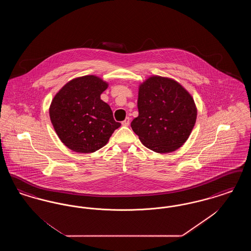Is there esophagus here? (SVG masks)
<instances>
[{
  "instance_id": "34e87169",
  "label": "esophagus",
  "mask_w": 251,
  "mask_h": 251,
  "mask_svg": "<svg viewBox=\"0 0 251 251\" xmlns=\"http://www.w3.org/2000/svg\"><path fill=\"white\" fill-rule=\"evenodd\" d=\"M121 124H122L123 126H129V124H130V118H126L125 120H123V121L121 122Z\"/></svg>"
}]
</instances>
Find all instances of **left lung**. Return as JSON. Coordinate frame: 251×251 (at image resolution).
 <instances>
[{
    "label": "left lung",
    "mask_w": 251,
    "mask_h": 251,
    "mask_svg": "<svg viewBox=\"0 0 251 251\" xmlns=\"http://www.w3.org/2000/svg\"><path fill=\"white\" fill-rule=\"evenodd\" d=\"M138 117L131 127L145 147L169 153L188 139L197 120L190 93L177 81L151 76L138 88Z\"/></svg>",
    "instance_id": "1"
}]
</instances>
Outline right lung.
Listing matches in <instances>:
<instances>
[{"mask_svg":"<svg viewBox=\"0 0 251 251\" xmlns=\"http://www.w3.org/2000/svg\"><path fill=\"white\" fill-rule=\"evenodd\" d=\"M108 83L95 75L75 78L54 96L49 109L50 119L60 140L70 150L91 153L105 146L120 127L100 94Z\"/></svg>","mask_w":251,"mask_h":251,"instance_id":"right-lung-1","label":"right lung"}]
</instances>
